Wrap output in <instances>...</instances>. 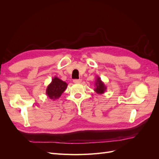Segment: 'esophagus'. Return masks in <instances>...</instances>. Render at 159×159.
Returning <instances> with one entry per match:
<instances>
[{"mask_svg": "<svg viewBox=\"0 0 159 159\" xmlns=\"http://www.w3.org/2000/svg\"><path fill=\"white\" fill-rule=\"evenodd\" d=\"M81 82V80L79 79V80H74V84H80Z\"/></svg>", "mask_w": 159, "mask_h": 159, "instance_id": "obj_1", "label": "esophagus"}]
</instances>
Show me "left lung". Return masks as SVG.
I'll use <instances>...</instances> for the list:
<instances>
[{
    "instance_id": "left-lung-1",
    "label": "left lung",
    "mask_w": 159,
    "mask_h": 159,
    "mask_svg": "<svg viewBox=\"0 0 159 159\" xmlns=\"http://www.w3.org/2000/svg\"><path fill=\"white\" fill-rule=\"evenodd\" d=\"M95 86V88L94 89V91L98 94L104 93L107 89V87L105 86V84L102 81V80H101L99 76H97V78H96Z\"/></svg>"
}]
</instances>
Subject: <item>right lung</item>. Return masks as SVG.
Instances as JSON below:
<instances>
[{"label":"right lung","mask_w":159,"mask_h":159,"mask_svg":"<svg viewBox=\"0 0 159 159\" xmlns=\"http://www.w3.org/2000/svg\"><path fill=\"white\" fill-rule=\"evenodd\" d=\"M67 86V83L55 76L46 88V93L48 98L52 100L59 99L61 95L66 89Z\"/></svg>","instance_id":"obj_1"}]
</instances>
